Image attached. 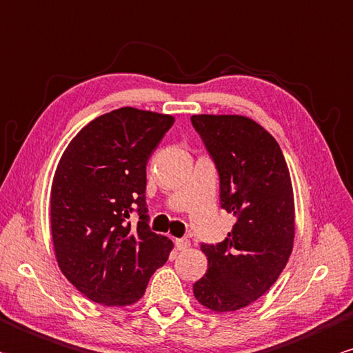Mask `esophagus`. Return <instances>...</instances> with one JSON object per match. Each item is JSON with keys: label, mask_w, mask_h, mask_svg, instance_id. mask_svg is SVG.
<instances>
[{"label": "esophagus", "mask_w": 353, "mask_h": 353, "mask_svg": "<svg viewBox=\"0 0 353 353\" xmlns=\"http://www.w3.org/2000/svg\"><path fill=\"white\" fill-rule=\"evenodd\" d=\"M174 243H176V248H177V250H181V252H182V250H187V248L190 247V241H188L187 238L176 239V241H174Z\"/></svg>", "instance_id": "34e87169"}]
</instances>
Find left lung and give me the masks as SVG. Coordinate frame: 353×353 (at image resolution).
Segmentation results:
<instances>
[{"instance_id":"8db88e82","label":"left lung","mask_w":353,"mask_h":353,"mask_svg":"<svg viewBox=\"0 0 353 353\" xmlns=\"http://www.w3.org/2000/svg\"><path fill=\"white\" fill-rule=\"evenodd\" d=\"M221 179V205L236 216L216 245L202 243L208 270L194 283L196 299L223 313L261 298L293 250L294 199L290 172L270 132L245 115L191 117Z\"/></svg>"}]
</instances>
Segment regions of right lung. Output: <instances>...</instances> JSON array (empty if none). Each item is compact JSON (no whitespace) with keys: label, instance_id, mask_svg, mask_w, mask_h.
Instances as JSON below:
<instances>
[{"label":"right lung","instance_id":"add662e5","mask_svg":"<svg viewBox=\"0 0 353 353\" xmlns=\"http://www.w3.org/2000/svg\"><path fill=\"white\" fill-rule=\"evenodd\" d=\"M174 123L168 114L125 106L70 140L50 188V233L61 273L88 299L131 305L143 296L172 242L146 214V163ZM139 222L132 228V207Z\"/></svg>","mask_w":353,"mask_h":353}]
</instances>
